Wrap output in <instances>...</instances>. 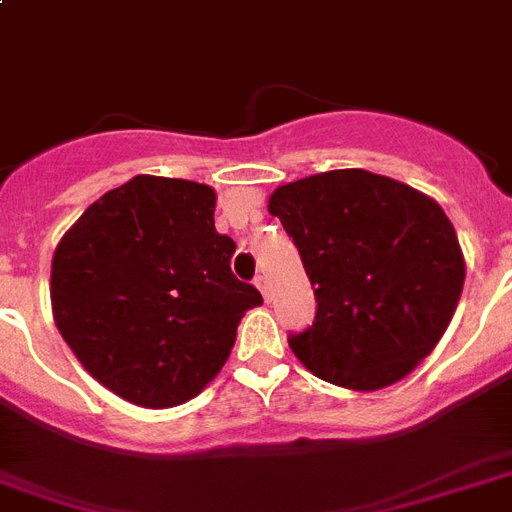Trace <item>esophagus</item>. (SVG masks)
Segmentation results:
<instances>
[{
	"label": "esophagus",
	"instance_id": "34e87169",
	"mask_svg": "<svg viewBox=\"0 0 512 512\" xmlns=\"http://www.w3.org/2000/svg\"><path fill=\"white\" fill-rule=\"evenodd\" d=\"M255 283H257V289L263 291L265 299H270V281H268V278H265V276H257Z\"/></svg>",
	"mask_w": 512,
	"mask_h": 512
}]
</instances>
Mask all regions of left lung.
I'll return each mask as SVG.
<instances>
[{"label":"left lung","instance_id":"obj_1","mask_svg":"<svg viewBox=\"0 0 512 512\" xmlns=\"http://www.w3.org/2000/svg\"><path fill=\"white\" fill-rule=\"evenodd\" d=\"M268 210L315 289L312 328L289 336L312 375L380 390L432 354L466 278L453 223L432 197L390 176L338 169L283 184Z\"/></svg>","mask_w":512,"mask_h":512}]
</instances>
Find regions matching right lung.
<instances>
[{"instance_id": "obj_1", "label": "right lung", "mask_w": 512, "mask_h": 512, "mask_svg": "<svg viewBox=\"0 0 512 512\" xmlns=\"http://www.w3.org/2000/svg\"><path fill=\"white\" fill-rule=\"evenodd\" d=\"M216 192L140 174L77 218L51 260L59 333L124 401L171 409L229 359L260 291L231 273L234 239L213 223Z\"/></svg>"}]
</instances>
